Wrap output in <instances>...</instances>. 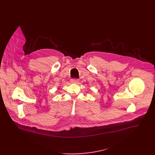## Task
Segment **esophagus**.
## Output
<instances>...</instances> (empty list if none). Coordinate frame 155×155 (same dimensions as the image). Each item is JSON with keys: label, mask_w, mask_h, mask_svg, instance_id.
Returning <instances> with one entry per match:
<instances>
[{"label": "esophagus", "mask_w": 155, "mask_h": 155, "mask_svg": "<svg viewBox=\"0 0 155 155\" xmlns=\"http://www.w3.org/2000/svg\"><path fill=\"white\" fill-rule=\"evenodd\" d=\"M79 79H71V82H72V83H78V82H79Z\"/></svg>", "instance_id": "obj_1"}]
</instances>
